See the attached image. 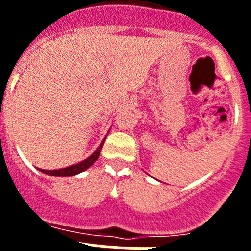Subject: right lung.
Listing matches in <instances>:
<instances>
[{
  "label": "right lung",
  "instance_id": "obj_1",
  "mask_svg": "<svg viewBox=\"0 0 251 251\" xmlns=\"http://www.w3.org/2000/svg\"><path fill=\"white\" fill-rule=\"evenodd\" d=\"M108 133H109V130H108ZM105 138L100 142V145L97 147V150H95L89 157H86L85 159H83V161L74 163V165L66 166V167H63V168H55V170H44V168H39V171L49 175V176H55V177H70V176H75V175L80 174V172H84V171L88 170L90 166H93V163L98 159L101 148H103L104 142H105Z\"/></svg>",
  "mask_w": 251,
  "mask_h": 251
}]
</instances>
